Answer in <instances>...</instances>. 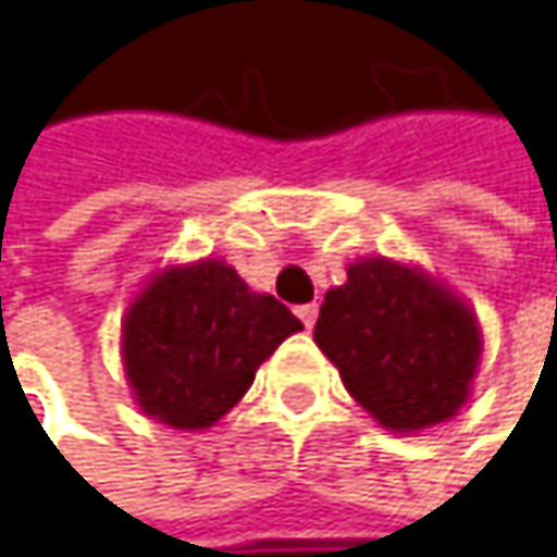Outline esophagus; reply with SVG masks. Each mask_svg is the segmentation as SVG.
<instances>
[{
  "label": "esophagus",
  "instance_id": "esophagus-1",
  "mask_svg": "<svg viewBox=\"0 0 557 557\" xmlns=\"http://www.w3.org/2000/svg\"><path fill=\"white\" fill-rule=\"evenodd\" d=\"M317 313H320V310H317V304H304V307H297V317L304 320V326H307V330H313Z\"/></svg>",
  "mask_w": 557,
  "mask_h": 557
}]
</instances>
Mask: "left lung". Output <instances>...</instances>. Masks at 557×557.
<instances>
[{
	"label": "left lung",
	"mask_w": 557,
	"mask_h": 557,
	"mask_svg": "<svg viewBox=\"0 0 557 557\" xmlns=\"http://www.w3.org/2000/svg\"><path fill=\"white\" fill-rule=\"evenodd\" d=\"M343 386L380 425L449 422L469 399L482 333L475 313L419 267L367 257L326 290L313 330Z\"/></svg>",
	"instance_id": "obj_1"
}]
</instances>
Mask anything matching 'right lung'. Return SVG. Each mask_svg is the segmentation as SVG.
Here are the masks:
<instances>
[{"mask_svg":"<svg viewBox=\"0 0 557 557\" xmlns=\"http://www.w3.org/2000/svg\"><path fill=\"white\" fill-rule=\"evenodd\" d=\"M297 330L304 323L281 300L253 294L224 260L164 267L125 313V376L145 416L171 429H208Z\"/></svg>","mask_w":557,"mask_h":557,"instance_id":"add662e5","label":"right lung"}]
</instances>
